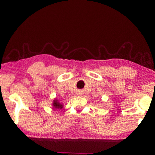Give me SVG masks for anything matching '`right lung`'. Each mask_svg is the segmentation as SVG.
Returning <instances> with one entry per match:
<instances>
[{"label":"right lung","instance_id":"right-lung-1","mask_svg":"<svg viewBox=\"0 0 155 155\" xmlns=\"http://www.w3.org/2000/svg\"><path fill=\"white\" fill-rule=\"evenodd\" d=\"M52 107H53V108H56V109H61V108L63 107V105L59 103L57 99H54L53 101V103H52Z\"/></svg>","mask_w":155,"mask_h":155}]
</instances>
